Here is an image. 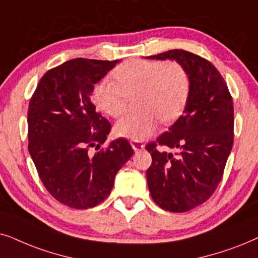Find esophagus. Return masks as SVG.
<instances>
[{
    "instance_id": "34e87169",
    "label": "esophagus",
    "mask_w": 258,
    "mask_h": 258,
    "mask_svg": "<svg viewBox=\"0 0 258 258\" xmlns=\"http://www.w3.org/2000/svg\"><path fill=\"white\" fill-rule=\"evenodd\" d=\"M131 145H132V149L135 150L136 152H139V151L144 150V144L139 142H135V140H133V142H131Z\"/></svg>"
}]
</instances>
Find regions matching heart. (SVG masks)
Segmentation results:
<instances>
[{"instance_id": "b5f03b06", "label": "heart", "mask_w": 258, "mask_h": 258, "mask_svg": "<svg viewBox=\"0 0 258 258\" xmlns=\"http://www.w3.org/2000/svg\"><path fill=\"white\" fill-rule=\"evenodd\" d=\"M114 82L102 80L92 89L99 111L113 118L125 112L128 99H136V114L122 116L114 125L121 138L142 142L156 135L159 119L171 123L183 114L190 99L191 80L177 61L128 60L112 72Z\"/></svg>"}]
</instances>
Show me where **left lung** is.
I'll return each instance as SVG.
<instances>
[{"mask_svg":"<svg viewBox=\"0 0 258 258\" xmlns=\"http://www.w3.org/2000/svg\"><path fill=\"white\" fill-rule=\"evenodd\" d=\"M149 59L176 60L190 75L183 114L146 145L152 156L146 177L154 203L170 212H186L207 202L222 180L233 143L232 98L217 68L199 55L172 49ZM158 146L176 152L161 153Z\"/></svg>","mask_w":258,"mask_h":258,"instance_id":"obj_1","label":"left lung"}]
</instances>
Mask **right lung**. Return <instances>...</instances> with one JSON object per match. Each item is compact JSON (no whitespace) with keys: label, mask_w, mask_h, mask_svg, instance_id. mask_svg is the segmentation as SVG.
<instances>
[{"label":"right lung","mask_w":258,"mask_h":258,"mask_svg":"<svg viewBox=\"0 0 258 258\" xmlns=\"http://www.w3.org/2000/svg\"><path fill=\"white\" fill-rule=\"evenodd\" d=\"M118 60L73 59L41 78L28 107V150L47 191L73 209H89L111 194L114 178L135 153L126 139L100 149L111 123L91 101L94 85Z\"/></svg>","instance_id":"add662e5"}]
</instances>
